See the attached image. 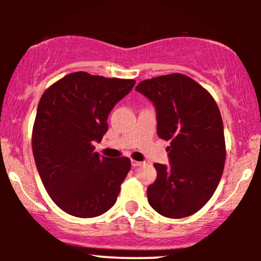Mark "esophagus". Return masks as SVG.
Segmentation results:
<instances>
[{
    "instance_id": "esophagus-1",
    "label": "esophagus",
    "mask_w": 261,
    "mask_h": 261,
    "mask_svg": "<svg viewBox=\"0 0 261 261\" xmlns=\"http://www.w3.org/2000/svg\"><path fill=\"white\" fill-rule=\"evenodd\" d=\"M141 164H142V162H139V161H131V166H133L134 168H136V167H140Z\"/></svg>"
}]
</instances>
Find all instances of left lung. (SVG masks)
Wrapping results in <instances>:
<instances>
[{
    "label": "left lung",
    "mask_w": 261,
    "mask_h": 261,
    "mask_svg": "<svg viewBox=\"0 0 261 261\" xmlns=\"http://www.w3.org/2000/svg\"><path fill=\"white\" fill-rule=\"evenodd\" d=\"M137 92L153 103L157 135L170 141L169 166L154 163L157 179L147 200L164 217L195 214L211 199L226 160L223 122L211 94L180 73L145 80Z\"/></svg>",
    "instance_id": "left-lung-1"
}]
</instances>
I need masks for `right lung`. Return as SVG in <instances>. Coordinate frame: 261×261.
<instances>
[{
    "mask_svg": "<svg viewBox=\"0 0 261 261\" xmlns=\"http://www.w3.org/2000/svg\"><path fill=\"white\" fill-rule=\"evenodd\" d=\"M135 83L73 72L41 95L33 154L47 194L68 215L97 217L116 202L131 162L127 157H100L93 142L103 139L110 112Z\"/></svg>",
    "mask_w": 261,
    "mask_h": 261,
    "instance_id": "1",
    "label": "right lung"
}]
</instances>
